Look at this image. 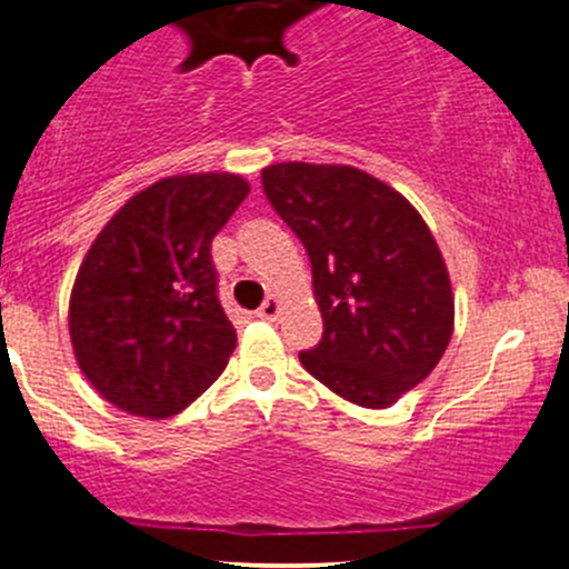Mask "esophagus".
<instances>
[{"label": "esophagus", "mask_w": 569, "mask_h": 569, "mask_svg": "<svg viewBox=\"0 0 569 569\" xmlns=\"http://www.w3.org/2000/svg\"><path fill=\"white\" fill-rule=\"evenodd\" d=\"M278 313H280V302L274 300V297H267L264 305L256 310V316H259V319H264V321H274V319H278Z\"/></svg>", "instance_id": "34e87169"}]
</instances>
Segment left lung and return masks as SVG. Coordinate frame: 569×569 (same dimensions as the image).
<instances>
[{
	"label": "left lung",
	"instance_id": "1",
	"mask_svg": "<svg viewBox=\"0 0 569 569\" xmlns=\"http://www.w3.org/2000/svg\"><path fill=\"white\" fill-rule=\"evenodd\" d=\"M261 184L308 250L325 319L300 362L340 398L387 409L439 365L456 325L450 274L426 220L355 166L274 163Z\"/></svg>",
	"mask_w": 569,
	"mask_h": 569
}]
</instances>
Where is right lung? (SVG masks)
<instances>
[{"mask_svg": "<svg viewBox=\"0 0 569 569\" xmlns=\"http://www.w3.org/2000/svg\"><path fill=\"white\" fill-rule=\"evenodd\" d=\"M250 193L237 174H179L136 193L83 256L70 340L117 409L174 417L229 365L237 330L218 300L212 239Z\"/></svg>", "mask_w": 569, "mask_h": 569, "instance_id": "obj_1", "label": "right lung"}]
</instances>
